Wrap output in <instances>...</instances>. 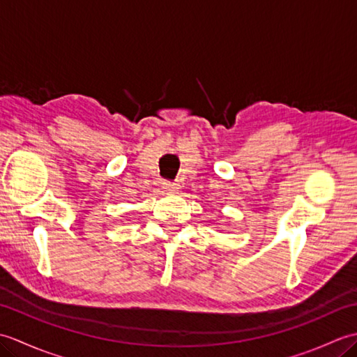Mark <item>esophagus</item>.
Listing matches in <instances>:
<instances>
[{
	"mask_svg": "<svg viewBox=\"0 0 357 357\" xmlns=\"http://www.w3.org/2000/svg\"><path fill=\"white\" fill-rule=\"evenodd\" d=\"M162 187L165 188L167 192H178L179 190V184L176 183H170V181H164Z\"/></svg>",
	"mask_w": 357,
	"mask_h": 357,
	"instance_id": "esophagus-1",
	"label": "esophagus"
}]
</instances>
